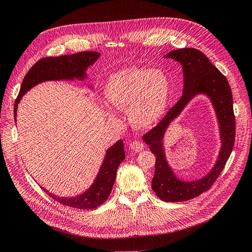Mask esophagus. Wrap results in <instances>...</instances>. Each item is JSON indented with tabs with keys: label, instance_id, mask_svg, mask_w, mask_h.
<instances>
[{
	"label": "esophagus",
	"instance_id": "34e87169",
	"mask_svg": "<svg viewBox=\"0 0 252 252\" xmlns=\"http://www.w3.org/2000/svg\"><path fill=\"white\" fill-rule=\"evenodd\" d=\"M130 148L134 151V152H140L144 149V144L139 142V141H133L130 144Z\"/></svg>",
	"mask_w": 252,
	"mask_h": 252
}]
</instances>
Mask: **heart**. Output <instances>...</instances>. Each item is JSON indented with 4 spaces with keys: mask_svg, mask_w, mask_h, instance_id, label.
I'll return each instance as SVG.
<instances>
[{
    "mask_svg": "<svg viewBox=\"0 0 252 252\" xmlns=\"http://www.w3.org/2000/svg\"><path fill=\"white\" fill-rule=\"evenodd\" d=\"M104 93L111 107L128 111L134 128L148 129L166 114L170 101V81L162 70L128 67L110 75ZM108 117L116 120L112 112H108Z\"/></svg>",
    "mask_w": 252,
    "mask_h": 252,
    "instance_id": "heart-1",
    "label": "heart"
}]
</instances>
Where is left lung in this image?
Instances as JSON below:
<instances>
[{
  "mask_svg": "<svg viewBox=\"0 0 252 252\" xmlns=\"http://www.w3.org/2000/svg\"><path fill=\"white\" fill-rule=\"evenodd\" d=\"M165 58L173 59L182 65L184 73L183 95L166 113L163 120L143 135V141L149 145V149L156 156V170L151 188L159 199L165 202H183L207 191L224 169L230 157L235 138L232 94L225 75L211 64L202 51L194 48H183L168 52ZM197 94H205L211 98L217 114L222 145L213 169L202 179L185 182L176 178L166 162L162 139L171 122Z\"/></svg>",
  "mask_w": 252,
  "mask_h": 252,
  "instance_id": "8db88e82",
  "label": "left lung"
}]
</instances>
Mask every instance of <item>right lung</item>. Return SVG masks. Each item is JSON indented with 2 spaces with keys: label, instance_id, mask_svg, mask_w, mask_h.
I'll return each mask as SVG.
<instances>
[{
  "label": "right lung",
  "instance_id": "add662e5",
  "mask_svg": "<svg viewBox=\"0 0 252 252\" xmlns=\"http://www.w3.org/2000/svg\"><path fill=\"white\" fill-rule=\"evenodd\" d=\"M101 53L94 51H83L73 55L48 57L41 59L30 68L22 82L19 95L14 103V121H17L18 104L22 96L37 84L45 81L60 80H84L86 70L100 58ZM125 151L123 141L119 140L106 151L104 161L100 167L94 182L85 192L72 197H60L46 191L49 196L60 204L78 209H94L101 206L109 196L117 177L119 165L124 161Z\"/></svg>",
  "mask_w": 252,
  "mask_h": 252
}]
</instances>
